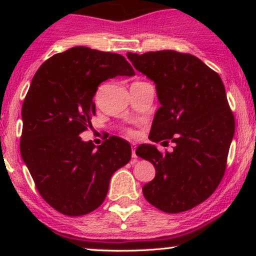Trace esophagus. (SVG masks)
<instances>
[{
    "label": "esophagus",
    "mask_w": 256,
    "mask_h": 256,
    "mask_svg": "<svg viewBox=\"0 0 256 256\" xmlns=\"http://www.w3.org/2000/svg\"><path fill=\"white\" fill-rule=\"evenodd\" d=\"M132 158H136L137 154H136V144H132Z\"/></svg>",
    "instance_id": "34e87169"
}]
</instances>
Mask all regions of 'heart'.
I'll return each instance as SVG.
<instances>
[{
    "label": "heart",
    "mask_w": 256,
    "mask_h": 256,
    "mask_svg": "<svg viewBox=\"0 0 256 256\" xmlns=\"http://www.w3.org/2000/svg\"><path fill=\"white\" fill-rule=\"evenodd\" d=\"M128 134H132V131H128Z\"/></svg>",
    "instance_id": "b5f03b06"
}]
</instances>
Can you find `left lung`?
Returning a JSON list of instances; mask_svg holds the SVG:
<instances>
[{"label": "left lung", "mask_w": 256, "mask_h": 256, "mask_svg": "<svg viewBox=\"0 0 256 256\" xmlns=\"http://www.w3.org/2000/svg\"><path fill=\"white\" fill-rule=\"evenodd\" d=\"M128 58L154 82L161 104L149 138L155 143H174L173 152L165 154L152 144L137 148L138 156L150 161L156 172L143 186V195L162 212L192 210L222 182L234 134V118L222 78L188 52H128Z\"/></svg>", "instance_id": "8db88e82"}]
</instances>
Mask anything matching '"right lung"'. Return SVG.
<instances>
[{
  "mask_svg": "<svg viewBox=\"0 0 256 256\" xmlns=\"http://www.w3.org/2000/svg\"><path fill=\"white\" fill-rule=\"evenodd\" d=\"M134 74L120 54L74 46L52 55L32 78L22 108L20 152L38 192L58 212L88 214L102 204L110 177L131 158V146L110 136L95 148L79 134L92 128L98 85Z\"/></svg>",
  "mask_w": 256,
  "mask_h": 256,
  "instance_id": "add662e5",
  "label": "right lung"
}]
</instances>
